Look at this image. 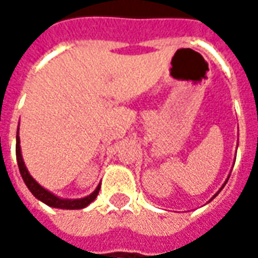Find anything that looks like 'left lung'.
<instances>
[{
	"instance_id": "1",
	"label": "left lung",
	"mask_w": 258,
	"mask_h": 258,
	"mask_svg": "<svg viewBox=\"0 0 258 258\" xmlns=\"http://www.w3.org/2000/svg\"><path fill=\"white\" fill-rule=\"evenodd\" d=\"M228 178H229V177H228ZM228 178H227V181H228ZM227 181H225V182H224V185H222L221 188H220V190H218V192H217V194H216V195H214V196H213V198H211V199H210V200H213V199H214V198H216L217 195H218V194H220V192H221V189H222V188H224V186H225V184H227ZM210 200H209V202H210Z\"/></svg>"
}]
</instances>
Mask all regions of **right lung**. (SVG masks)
Listing matches in <instances>:
<instances>
[{
	"instance_id": "add662e5",
	"label": "right lung",
	"mask_w": 258,
	"mask_h": 258,
	"mask_svg": "<svg viewBox=\"0 0 258 258\" xmlns=\"http://www.w3.org/2000/svg\"><path fill=\"white\" fill-rule=\"evenodd\" d=\"M16 160H18V166H19V171L22 178L25 181L26 186L29 188L31 194L34 195V198L41 200L42 203H45L49 207H55V209H63V210H79V209H84L90 205L91 202L96 199V196L99 194L101 185L96 186V189L90 194L85 198H80V199H64V198H59L51 190L45 189L44 186L37 182L36 179L33 178L29 173V170L26 167L23 157H22V151H20V138H19V128L16 133Z\"/></svg>"
}]
</instances>
